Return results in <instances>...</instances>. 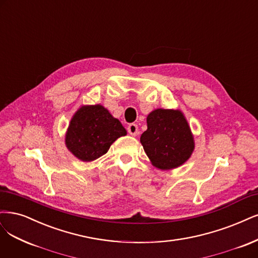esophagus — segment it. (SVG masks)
Here are the masks:
<instances>
[{"label":"esophagus","instance_id":"34e87169","mask_svg":"<svg viewBox=\"0 0 258 258\" xmlns=\"http://www.w3.org/2000/svg\"><path fill=\"white\" fill-rule=\"evenodd\" d=\"M128 133L132 137H136L139 133V128L137 123H130L128 126Z\"/></svg>","mask_w":258,"mask_h":258}]
</instances>
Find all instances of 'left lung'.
I'll return each instance as SVG.
<instances>
[{"label": "left lung", "instance_id": "1", "mask_svg": "<svg viewBox=\"0 0 258 258\" xmlns=\"http://www.w3.org/2000/svg\"><path fill=\"white\" fill-rule=\"evenodd\" d=\"M141 143L153 165L172 170L182 165L194 150V138L184 115L179 110L157 109L147 116V130Z\"/></svg>", "mask_w": 258, "mask_h": 258}]
</instances>
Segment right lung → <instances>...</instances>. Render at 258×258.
<instances>
[{
	"instance_id": "right-lung-1",
	"label": "right lung",
	"mask_w": 258,
	"mask_h": 258,
	"mask_svg": "<svg viewBox=\"0 0 258 258\" xmlns=\"http://www.w3.org/2000/svg\"><path fill=\"white\" fill-rule=\"evenodd\" d=\"M126 135L121 122L102 105H83L70 120L65 144L78 159L90 162L108 153L114 142Z\"/></svg>"
}]
</instances>
